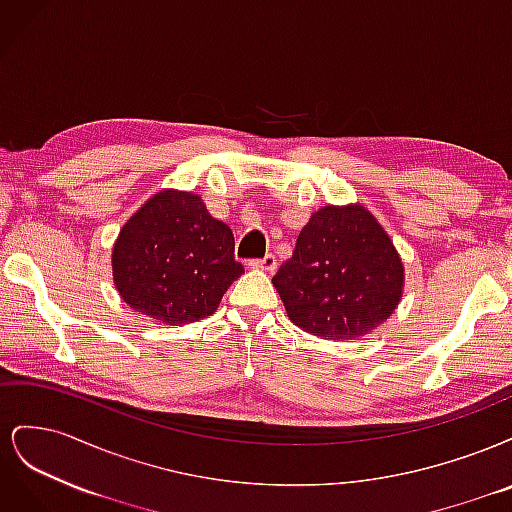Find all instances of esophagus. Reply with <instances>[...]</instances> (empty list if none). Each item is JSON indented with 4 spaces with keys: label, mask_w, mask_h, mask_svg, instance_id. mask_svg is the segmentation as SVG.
<instances>
[{
    "label": "esophagus",
    "mask_w": 512,
    "mask_h": 512,
    "mask_svg": "<svg viewBox=\"0 0 512 512\" xmlns=\"http://www.w3.org/2000/svg\"><path fill=\"white\" fill-rule=\"evenodd\" d=\"M250 269H260V271H267V273H273L277 269V260L273 254H267L265 258H256V260H250Z\"/></svg>",
    "instance_id": "1"
}]
</instances>
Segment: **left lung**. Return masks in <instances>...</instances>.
<instances>
[{
	"instance_id": "8db88e82",
	"label": "left lung",
	"mask_w": 512,
	"mask_h": 512,
	"mask_svg": "<svg viewBox=\"0 0 512 512\" xmlns=\"http://www.w3.org/2000/svg\"><path fill=\"white\" fill-rule=\"evenodd\" d=\"M404 271L389 232L365 205H327L303 226L273 286L299 329L346 342L371 333L395 312Z\"/></svg>"
}]
</instances>
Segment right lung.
Instances as JSON below:
<instances>
[{
	"label": "right lung",
	"mask_w": 512,
	"mask_h": 512,
	"mask_svg": "<svg viewBox=\"0 0 512 512\" xmlns=\"http://www.w3.org/2000/svg\"><path fill=\"white\" fill-rule=\"evenodd\" d=\"M111 267L119 297L170 327L211 316L243 273L228 224L198 194L173 188L147 198L121 226Z\"/></svg>",
	"instance_id": "right-lung-1"
}]
</instances>
